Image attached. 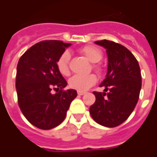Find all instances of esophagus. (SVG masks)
Listing matches in <instances>:
<instances>
[{
  "label": "esophagus",
  "mask_w": 157,
  "mask_h": 157,
  "mask_svg": "<svg viewBox=\"0 0 157 157\" xmlns=\"http://www.w3.org/2000/svg\"><path fill=\"white\" fill-rule=\"evenodd\" d=\"M85 93H86V92H77V94H78V95H80V96L84 95Z\"/></svg>",
  "instance_id": "34e87169"
}]
</instances>
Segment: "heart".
I'll return each mask as SVG.
<instances>
[{
  "label": "heart",
  "mask_w": 157,
  "mask_h": 157,
  "mask_svg": "<svg viewBox=\"0 0 157 157\" xmlns=\"http://www.w3.org/2000/svg\"><path fill=\"white\" fill-rule=\"evenodd\" d=\"M80 52L88 59L89 61L93 63L92 69L98 74L101 75L103 71V69L98 62H99L102 58V53L98 47L93 45H86L80 49ZM70 60H71V55L68 51L62 53L61 55L57 60V69L59 72L62 75H70ZM98 81L97 76L94 74L89 75H73L69 80V86L72 89L77 90L79 92H85L88 90L90 87L96 84Z\"/></svg>",
  "instance_id": "b5f03b06"
}]
</instances>
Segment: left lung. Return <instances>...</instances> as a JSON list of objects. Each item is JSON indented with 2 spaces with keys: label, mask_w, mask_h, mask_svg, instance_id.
Returning <instances> with one entry per match:
<instances>
[{
  "label": "left lung",
  "mask_w": 157,
  "mask_h": 157,
  "mask_svg": "<svg viewBox=\"0 0 157 157\" xmlns=\"http://www.w3.org/2000/svg\"><path fill=\"white\" fill-rule=\"evenodd\" d=\"M95 43L104 47L108 55V72L100 86L109 92H93L96 102L89 111L98 124L113 128L123 124L138 102L140 68L136 58L124 46L106 39Z\"/></svg>",
  "instance_id": "left-lung-1"
}]
</instances>
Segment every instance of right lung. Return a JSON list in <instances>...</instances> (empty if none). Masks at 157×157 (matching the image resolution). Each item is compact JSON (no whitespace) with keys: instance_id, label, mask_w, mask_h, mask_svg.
I'll use <instances>...</instances> for the list:
<instances>
[{"instance_id":"obj_1","label":"right lung","mask_w":157,"mask_h":157,"mask_svg":"<svg viewBox=\"0 0 157 157\" xmlns=\"http://www.w3.org/2000/svg\"><path fill=\"white\" fill-rule=\"evenodd\" d=\"M70 45L59 40L39 42L19 59L17 102L22 114L37 128L50 129L60 124L77 96L75 90H64L67 82L57 69L58 59Z\"/></svg>"}]
</instances>
